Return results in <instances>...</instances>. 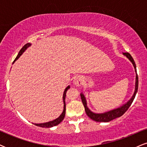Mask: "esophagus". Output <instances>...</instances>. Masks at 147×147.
Listing matches in <instances>:
<instances>
[{
    "mask_svg": "<svg viewBox=\"0 0 147 147\" xmlns=\"http://www.w3.org/2000/svg\"><path fill=\"white\" fill-rule=\"evenodd\" d=\"M84 79L81 76H75L73 78V84L76 86H79L82 84Z\"/></svg>",
    "mask_w": 147,
    "mask_h": 147,
    "instance_id": "esophagus-1",
    "label": "esophagus"
}]
</instances>
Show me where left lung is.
<instances>
[{
  "instance_id": "1",
  "label": "left lung",
  "mask_w": 147,
  "mask_h": 147,
  "mask_svg": "<svg viewBox=\"0 0 147 147\" xmlns=\"http://www.w3.org/2000/svg\"><path fill=\"white\" fill-rule=\"evenodd\" d=\"M123 55H124L126 58L129 59V60L133 64V67H134L135 71H136V84H135V91L134 93L132 95V97H131V99L128 101L127 102L125 103L124 104H123L122 106H119V107L117 108V109H113V110L106 111L104 113H97L92 112V111L87 106V101L86 99L85 95H84L82 92L80 93L81 99H82V103H83L84 108H85V111L86 113L90 119H92V120L95 121V122H110V121L113 120V119H115V118L119 117L122 115L126 111L129 109L130 106L132 104L133 99H135L136 93L138 92V76L137 74V70H136V65L135 63L134 60H133V57H131V55H130L128 52H125V53H123Z\"/></svg>"
}]
</instances>
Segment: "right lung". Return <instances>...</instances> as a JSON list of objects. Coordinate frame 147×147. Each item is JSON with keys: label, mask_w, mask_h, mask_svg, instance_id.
I'll return each instance as SVG.
<instances>
[{"label": "right lung", "mask_w": 147, "mask_h": 147, "mask_svg": "<svg viewBox=\"0 0 147 147\" xmlns=\"http://www.w3.org/2000/svg\"><path fill=\"white\" fill-rule=\"evenodd\" d=\"M31 43H27V44H25L24 46L23 47V48H21V50H20L19 52H18L17 57H16V59H15V60L14 61V63L15 61H16V60L18 59V58H19L22 55H23V53L24 52L25 50H27L28 48H29L30 46H31ZM70 86H68L66 88H65V89L64 90V92H63V112H62V113L57 118V119H54V120L52 121H50V122H45V123H41V124H34V123H33V124H34V125H36L37 126H40V127H43V128H51L52 126H57L59 124H60L61 122L63 121V119H64V117H65V95H66V92L67 90H68L69 88H70Z\"/></svg>", "instance_id": "add662e5"}]
</instances>
